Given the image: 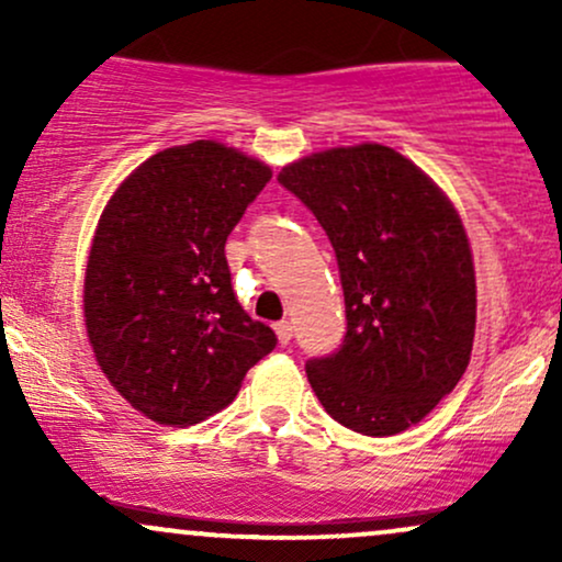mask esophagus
<instances>
[{
    "label": "esophagus",
    "instance_id": "esophagus-1",
    "mask_svg": "<svg viewBox=\"0 0 562 562\" xmlns=\"http://www.w3.org/2000/svg\"><path fill=\"white\" fill-rule=\"evenodd\" d=\"M274 333H277V340H280L282 346H288L290 338H293V327H290V322H277Z\"/></svg>",
    "mask_w": 562,
    "mask_h": 562
}]
</instances>
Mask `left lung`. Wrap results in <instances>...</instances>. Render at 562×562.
Returning <instances> with one entry per match:
<instances>
[{"mask_svg":"<svg viewBox=\"0 0 562 562\" xmlns=\"http://www.w3.org/2000/svg\"><path fill=\"white\" fill-rule=\"evenodd\" d=\"M317 216L338 259L344 344L306 362L333 420L364 436L420 423L465 375L475 272L462 218L385 145L333 147L277 173Z\"/></svg>","mask_w":562,"mask_h":562,"instance_id":"1","label":"left lung"}]
</instances>
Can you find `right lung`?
I'll return each instance as SVG.
<instances>
[{
  "label": "right lung",
  "mask_w": 562,
  "mask_h": 562,
  "mask_svg": "<svg viewBox=\"0 0 562 562\" xmlns=\"http://www.w3.org/2000/svg\"><path fill=\"white\" fill-rule=\"evenodd\" d=\"M272 179L261 160L198 139L147 158L113 192L83 280V319L105 378L160 425L224 409L277 346L232 290L224 243Z\"/></svg>",
  "instance_id": "1"
}]
</instances>
